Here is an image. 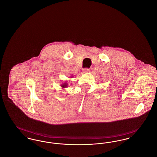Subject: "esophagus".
Returning <instances> with one entry per match:
<instances>
[{
  "mask_svg": "<svg viewBox=\"0 0 157 157\" xmlns=\"http://www.w3.org/2000/svg\"><path fill=\"white\" fill-rule=\"evenodd\" d=\"M82 71H83V72H88L90 71V69H88V68H84Z\"/></svg>",
  "mask_w": 157,
  "mask_h": 157,
  "instance_id": "esophagus-1",
  "label": "esophagus"
}]
</instances>
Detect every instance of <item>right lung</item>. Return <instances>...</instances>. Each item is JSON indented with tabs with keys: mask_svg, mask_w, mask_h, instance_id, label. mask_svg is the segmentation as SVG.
Wrapping results in <instances>:
<instances>
[{
	"mask_svg": "<svg viewBox=\"0 0 157 157\" xmlns=\"http://www.w3.org/2000/svg\"><path fill=\"white\" fill-rule=\"evenodd\" d=\"M71 78H72V77H71ZM67 86H68V85H67V82H64L60 85V86L62 87V90H64L65 88H66L67 87Z\"/></svg>",
	"mask_w": 157,
	"mask_h": 157,
	"instance_id": "1",
	"label": "right lung"
}]
</instances>
